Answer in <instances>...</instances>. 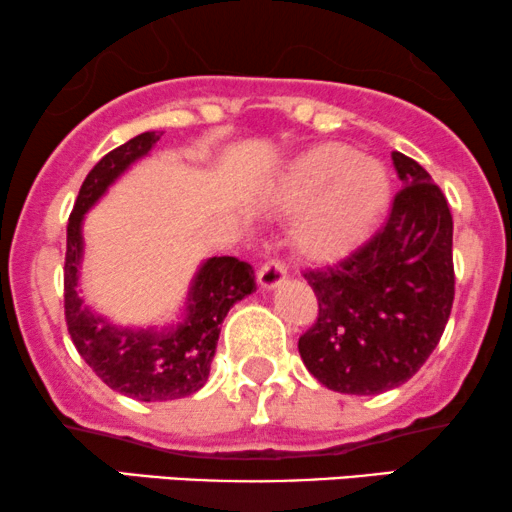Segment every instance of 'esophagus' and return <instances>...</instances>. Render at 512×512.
I'll use <instances>...</instances> for the list:
<instances>
[{"label": "esophagus", "mask_w": 512, "mask_h": 512, "mask_svg": "<svg viewBox=\"0 0 512 512\" xmlns=\"http://www.w3.org/2000/svg\"><path fill=\"white\" fill-rule=\"evenodd\" d=\"M287 280V265L280 258H272V261L263 263V268L258 270V284L263 289H275Z\"/></svg>", "instance_id": "obj_1"}]
</instances>
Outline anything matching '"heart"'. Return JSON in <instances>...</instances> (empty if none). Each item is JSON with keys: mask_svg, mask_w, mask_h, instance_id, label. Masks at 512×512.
Instances as JSON below:
<instances>
[{"mask_svg": "<svg viewBox=\"0 0 512 512\" xmlns=\"http://www.w3.org/2000/svg\"><path fill=\"white\" fill-rule=\"evenodd\" d=\"M280 209L301 211L294 240L308 256L336 258L367 240L390 202V174L378 159L327 143L298 155L272 190Z\"/></svg>", "mask_w": 512, "mask_h": 512, "instance_id": "1", "label": "heart"}]
</instances>
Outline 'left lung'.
I'll return each mask as SVG.
<instances>
[{"label":"left lung","mask_w":512,"mask_h":512,"mask_svg":"<svg viewBox=\"0 0 512 512\" xmlns=\"http://www.w3.org/2000/svg\"><path fill=\"white\" fill-rule=\"evenodd\" d=\"M404 188L386 223L336 265L305 270L317 322L298 353L322 386L378 395L409 381L447 327L454 303V221L442 190L414 159L393 152Z\"/></svg>","instance_id":"left-lung-1"}]
</instances>
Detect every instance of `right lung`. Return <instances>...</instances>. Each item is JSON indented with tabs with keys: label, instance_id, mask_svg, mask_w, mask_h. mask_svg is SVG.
<instances>
[{
	"label": "right lung",
	"instance_id": "obj_1",
	"mask_svg": "<svg viewBox=\"0 0 512 512\" xmlns=\"http://www.w3.org/2000/svg\"><path fill=\"white\" fill-rule=\"evenodd\" d=\"M157 131L131 138L108 152L84 178L68 221L65 251V322L82 360L105 386L138 402H167L197 393L207 383L221 322L228 310L256 291L254 270L235 256H214L199 265L183 320L164 329H124L91 313L79 296V263L84 254V214L131 164L148 155Z\"/></svg>",
	"mask_w": 512,
	"mask_h": 512
}]
</instances>
